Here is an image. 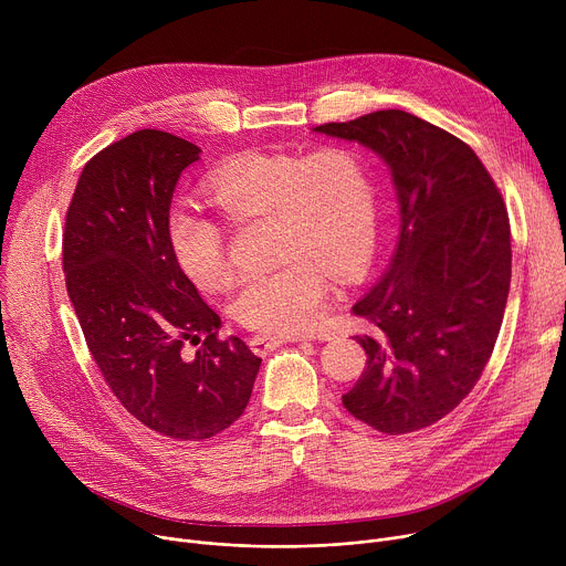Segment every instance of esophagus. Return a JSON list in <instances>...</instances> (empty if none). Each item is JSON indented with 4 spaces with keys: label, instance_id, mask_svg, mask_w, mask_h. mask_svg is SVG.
<instances>
[{
    "label": "esophagus",
    "instance_id": "esophagus-1",
    "mask_svg": "<svg viewBox=\"0 0 566 566\" xmlns=\"http://www.w3.org/2000/svg\"><path fill=\"white\" fill-rule=\"evenodd\" d=\"M291 340H297V338H291V336H275V334H260V336H253L251 338V349L255 354H269L277 347H282L284 343H291Z\"/></svg>",
    "mask_w": 566,
    "mask_h": 566
}]
</instances>
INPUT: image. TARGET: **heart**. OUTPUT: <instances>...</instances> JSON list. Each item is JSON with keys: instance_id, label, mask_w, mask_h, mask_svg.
<instances>
[{"instance_id": "obj_1", "label": "heart", "mask_w": 566, "mask_h": 566, "mask_svg": "<svg viewBox=\"0 0 566 566\" xmlns=\"http://www.w3.org/2000/svg\"><path fill=\"white\" fill-rule=\"evenodd\" d=\"M208 192L232 221L273 217L275 253L284 264L239 284L232 315L249 329L297 336L327 308L329 277L354 280L376 244V186L352 147L311 154L247 151L208 179ZM168 237L184 273L203 291L230 280L221 226L195 208H175Z\"/></svg>"}]
</instances>
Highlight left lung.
<instances>
[{"instance_id":"left-lung-1","label":"left lung","mask_w":566,"mask_h":566,"mask_svg":"<svg viewBox=\"0 0 566 566\" xmlns=\"http://www.w3.org/2000/svg\"><path fill=\"white\" fill-rule=\"evenodd\" d=\"M313 132L360 143L389 166L400 230L387 271L354 304L371 332L343 406L382 434L450 415L486 367L511 289V223L479 156L450 132L400 109Z\"/></svg>"}]
</instances>
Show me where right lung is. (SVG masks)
Returning <instances> with one entry per match:
<instances>
[{"mask_svg": "<svg viewBox=\"0 0 566 566\" xmlns=\"http://www.w3.org/2000/svg\"><path fill=\"white\" fill-rule=\"evenodd\" d=\"M199 154L158 129L112 143L80 175L62 234L66 291L105 382L136 421L177 441L230 428L262 365L244 340L219 338V315L170 247L172 195Z\"/></svg>", "mask_w": 566, "mask_h": 566, "instance_id": "right-lung-1", "label": "right lung"}]
</instances>
